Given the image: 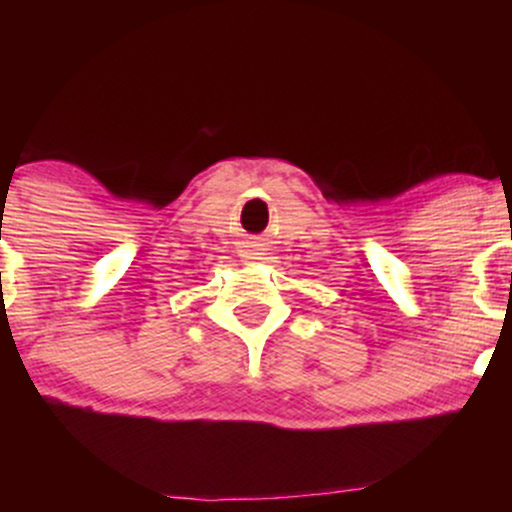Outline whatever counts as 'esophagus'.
<instances>
[{"mask_svg":"<svg viewBox=\"0 0 512 512\" xmlns=\"http://www.w3.org/2000/svg\"><path fill=\"white\" fill-rule=\"evenodd\" d=\"M264 255H267V252H264V245L260 243H250L248 250H245V257H250V260H262Z\"/></svg>","mask_w":512,"mask_h":512,"instance_id":"1","label":"esophagus"}]
</instances>
